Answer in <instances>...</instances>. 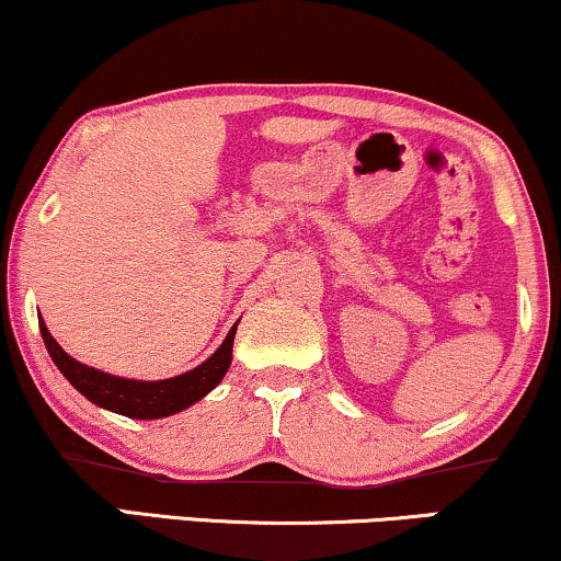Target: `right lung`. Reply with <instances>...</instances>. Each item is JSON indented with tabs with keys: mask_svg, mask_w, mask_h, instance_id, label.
I'll return each instance as SVG.
<instances>
[{
	"mask_svg": "<svg viewBox=\"0 0 561 561\" xmlns=\"http://www.w3.org/2000/svg\"><path fill=\"white\" fill-rule=\"evenodd\" d=\"M38 325L41 333H44L46 350L51 354V359L64 378L72 382L84 399H90L92 403L108 411H116V414L131 416V420H160V416H170L175 411L188 409L198 399H204L225 378V373H228L232 359V339H236L238 329V323L232 325L222 346L211 354L207 363L194 367V370L183 373L179 378L145 382L116 378V375L101 373L95 367L77 363V359L69 357L56 344V339L48 333L44 321H38Z\"/></svg>",
	"mask_w": 561,
	"mask_h": 561,
	"instance_id": "add662e5",
	"label": "right lung"
}]
</instances>
